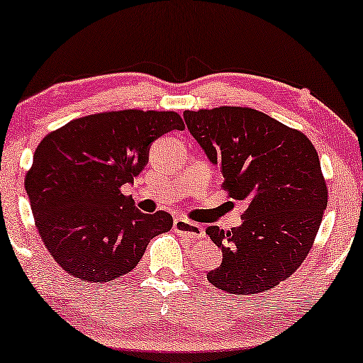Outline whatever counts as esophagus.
<instances>
[{"mask_svg": "<svg viewBox=\"0 0 363 363\" xmlns=\"http://www.w3.org/2000/svg\"><path fill=\"white\" fill-rule=\"evenodd\" d=\"M173 230H175L178 235L190 238V240H198V238L206 236L205 230H203L200 225L183 220V218H177L175 223H173Z\"/></svg>", "mask_w": 363, "mask_h": 363, "instance_id": "1", "label": "esophagus"}]
</instances>
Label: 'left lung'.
<instances>
[{"mask_svg":"<svg viewBox=\"0 0 363 363\" xmlns=\"http://www.w3.org/2000/svg\"><path fill=\"white\" fill-rule=\"evenodd\" d=\"M188 130L213 165L223 190L245 201L241 226L206 235L223 261L206 274L228 294H259L289 279L309 255L327 208L317 150L304 133L250 107L185 111Z\"/></svg>","mask_w":363,"mask_h":363,"instance_id":"left-lung-1","label":"left lung"}]
</instances>
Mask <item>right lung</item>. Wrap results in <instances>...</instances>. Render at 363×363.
I'll return each mask as SVG.
<instances>
[{
  "instance_id": "right-lung-1",
  "label": "right lung",
  "mask_w": 363,
  "mask_h": 363,
  "mask_svg": "<svg viewBox=\"0 0 363 363\" xmlns=\"http://www.w3.org/2000/svg\"><path fill=\"white\" fill-rule=\"evenodd\" d=\"M177 112L113 111L48 133L26 173L36 228L54 261L84 282L130 272L152 238L172 230L167 211L137 210L121 188L148 162L153 140L183 130Z\"/></svg>"
}]
</instances>
